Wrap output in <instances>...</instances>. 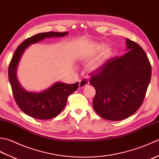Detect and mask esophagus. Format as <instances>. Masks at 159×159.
<instances>
[{
	"mask_svg": "<svg viewBox=\"0 0 159 159\" xmlns=\"http://www.w3.org/2000/svg\"><path fill=\"white\" fill-rule=\"evenodd\" d=\"M87 85H89V80L85 79L80 80L79 81V87L80 89H83L84 87H86Z\"/></svg>",
	"mask_w": 159,
	"mask_h": 159,
	"instance_id": "obj_1",
	"label": "esophagus"
}]
</instances>
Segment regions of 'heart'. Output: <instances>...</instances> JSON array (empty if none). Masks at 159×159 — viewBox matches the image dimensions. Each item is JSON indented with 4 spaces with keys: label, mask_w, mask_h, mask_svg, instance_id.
I'll return each instance as SVG.
<instances>
[{
    "label": "heart",
    "mask_w": 159,
    "mask_h": 159,
    "mask_svg": "<svg viewBox=\"0 0 159 159\" xmlns=\"http://www.w3.org/2000/svg\"><path fill=\"white\" fill-rule=\"evenodd\" d=\"M111 53L112 52H111L110 50H108L107 51L104 52L103 53V55L101 56L98 59L95 61L91 64V70L93 71H96L100 70V68H102L106 61L110 58V57L111 56Z\"/></svg>",
    "instance_id": "b5f03b06"
}]
</instances>
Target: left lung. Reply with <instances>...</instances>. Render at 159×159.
I'll use <instances>...</instances> for the list:
<instances>
[{
    "instance_id": "8db88e82",
    "label": "left lung",
    "mask_w": 159,
    "mask_h": 159,
    "mask_svg": "<svg viewBox=\"0 0 159 159\" xmlns=\"http://www.w3.org/2000/svg\"><path fill=\"white\" fill-rule=\"evenodd\" d=\"M126 44L125 55L109 59L91 75L96 89L93 109L105 120H122L135 113L150 82L151 66L144 50L128 38Z\"/></svg>"
}]
</instances>
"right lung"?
<instances>
[{
    "instance_id": "right-lung-1",
    "label": "right lung",
    "mask_w": 159,
    "mask_h": 159,
    "mask_svg": "<svg viewBox=\"0 0 159 159\" xmlns=\"http://www.w3.org/2000/svg\"><path fill=\"white\" fill-rule=\"evenodd\" d=\"M67 34V32L38 33L25 40L18 47L12 57L8 70L10 85L17 104L30 117L38 120H48L58 116L66 107L67 98L78 89L79 82L66 84L57 81L40 92L26 90L20 85L17 76L18 67L23 54L31 44L46 38H63Z\"/></svg>"
}]
</instances>
